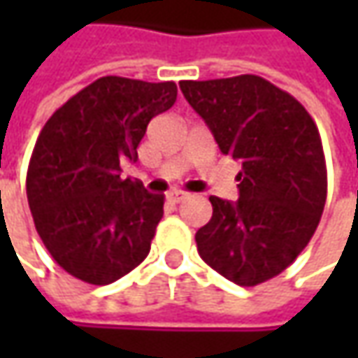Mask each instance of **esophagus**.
<instances>
[{"mask_svg": "<svg viewBox=\"0 0 358 358\" xmlns=\"http://www.w3.org/2000/svg\"><path fill=\"white\" fill-rule=\"evenodd\" d=\"M167 197H169V201H173V203H181V201H185L187 197H189V193H185V191H171Z\"/></svg>", "mask_w": 358, "mask_h": 358, "instance_id": "obj_1", "label": "esophagus"}]
</instances>
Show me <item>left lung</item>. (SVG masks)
Returning <instances> with one entry per match:
<instances>
[{
	"label": "left lung",
	"instance_id": "left-lung-1",
	"mask_svg": "<svg viewBox=\"0 0 358 358\" xmlns=\"http://www.w3.org/2000/svg\"><path fill=\"white\" fill-rule=\"evenodd\" d=\"M221 153L239 159V201L211 195L195 235L201 259L241 287L289 267L315 235L327 201L321 135L309 111L259 76L179 81Z\"/></svg>",
	"mask_w": 358,
	"mask_h": 358
}]
</instances>
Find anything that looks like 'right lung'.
Masks as SVG:
<instances>
[{"mask_svg": "<svg viewBox=\"0 0 358 358\" xmlns=\"http://www.w3.org/2000/svg\"><path fill=\"white\" fill-rule=\"evenodd\" d=\"M177 99L173 81L107 76L48 119L27 167L34 223L55 263L90 285H109L143 261L165 197L121 179L149 121Z\"/></svg>", "mask_w": 358, "mask_h": 358, "instance_id": "add662e5", "label": "right lung"}]
</instances>
